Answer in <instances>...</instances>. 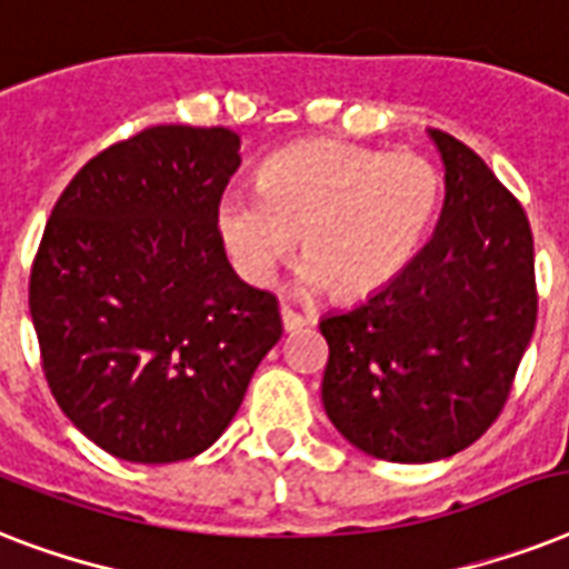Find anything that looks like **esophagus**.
I'll return each instance as SVG.
<instances>
[{"label":"esophagus","instance_id":"34e87169","mask_svg":"<svg viewBox=\"0 0 569 569\" xmlns=\"http://www.w3.org/2000/svg\"><path fill=\"white\" fill-rule=\"evenodd\" d=\"M280 321H283L286 333H292V330H301L303 325H307V319H303L301 312L289 310V307H280Z\"/></svg>","mask_w":569,"mask_h":569}]
</instances>
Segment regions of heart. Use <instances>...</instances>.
I'll list each match as a JSON object with an SVG mask.
<instances>
[{"label":"heart","instance_id":"obj_1","mask_svg":"<svg viewBox=\"0 0 569 569\" xmlns=\"http://www.w3.org/2000/svg\"><path fill=\"white\" fill-rule=\"evenodd\" d=\"M440 189L425 156L316 138L271 156L257 173L259 194H227L214 223L244 283H271L298 239L303 283L360 298L410 262Z\"/></svg>","mask_w":569,"mask_h":569}]
</instances>
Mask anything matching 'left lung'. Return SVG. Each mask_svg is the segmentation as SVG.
<instances>
[{
    "instance_id": "8db88e82",
    "label": "left lung",
    "mask_w": 569,
    "mask_h": 569,
    "mask_svg": "<svg viewBox=\"0 0 569 569\" xmlns=\"http://www.w3.org/2000/svg\"><path fill=\"white\" fill-rule=\"evenodd\" d=\"M446 203L431 241L355 310L321 319V401L348 442L392 463L467 449L499 419L538 325L526 209L476 150L431 129Z\"/></svg>"
}]
</instances>
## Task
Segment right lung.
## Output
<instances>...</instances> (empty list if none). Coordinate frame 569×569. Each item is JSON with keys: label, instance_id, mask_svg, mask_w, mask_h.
<instances>
[{"label": "right lung", "instance_id": "1", "mask_svg": "<svg viewBox=\"0 0 569 569\" xmlns=\"http://www.w3.org/2000/svg\"><path fill=\"white\" fill-rule=\"evenodd\" d=\"M241 164L223 127H150L97 153L52 206L29 310L58 407L114 458L173 463L232 422L283 333L241 283L218 203Z\"/></svg>", "mask_w": 569, "mask_h": 569}]
</instances>
